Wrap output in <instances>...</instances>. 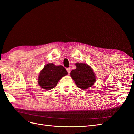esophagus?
<instances>
[{"label":"esophagus","mask_w":134,"mask_h":134,"mask_svg":"<svg viewBox=\"0 0 134 134\" xmlns=\"http://www.w3.org/2000/svg\"><path fill=\"white\" fill-rule=\"evenodd\" d=\"M71 68H67V71L68 74H69L70 73H71Z\"/></svg>","instance_id":"34e87169"}]
</instances>
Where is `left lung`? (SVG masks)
I'll return each instance as SVG.
<instances>
[{"label": "left lung", "instance_id": "8db88e82", "mask_svg": "<svg viewBox=\"0 0 134 134\" xmlns=\"http://www.w3.org/2000/svg\"><path fill=\"white\" fill-rule=\"evenodd\" d=\"M76 68L70 73L77 87L82 90H87L92 87L96 81V76L93 69L83 63H75Z\"/></svg>", "mask_w": 134, "mask_h": 134}]
</instances>
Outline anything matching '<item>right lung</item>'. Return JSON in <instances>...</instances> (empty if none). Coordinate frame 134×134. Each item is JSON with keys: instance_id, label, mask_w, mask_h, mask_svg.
<instances>
[{"instance_id": "1", "label": "right lung", "mask_w": 134, "mask_h": 134, "mask_svg": "<svg viewBox=\"0 0 134 134\" xmlns=\"http://www.w3.org/2000/svg\"><path fill=\"white\" fill-rule=\"evenodd\" d=\"M65 68L62 66H55L53 63L46 64L40 72L38 84L44 90H50L57 85L59 81L67 75Z\"/></svg>"}]
</instances>
